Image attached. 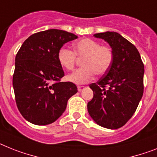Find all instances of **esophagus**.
Segmentation results:
<instances>
[{
  "instance_id": "1",
  "label": "esophagus",
  "mask_w": 157,
  "mask_h": 157,
  "mask_svg": "<svg viewBox=\"0 0 157 157\" xmlns=\"http://www.w3.org/2000/svg\"><path fill=\"white\" fill-rule=\"evenodd\" d=\"M85 89V86H78V91H82Z\"/></svg>"
}]
</instances>
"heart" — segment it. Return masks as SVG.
I'll list each match as a JSON object with an SVG mask.
<instances>
[{"mask_svg":"<svg viewBox=\"0 0 157 157\" xmlns=\"http://www.w3.org/2000/svg\"><path fill=\"white\" fill-rule=\"evenodd\" d=\"M75 52L62 47L58 52V61L65 69L71 71L75 65L77 57L82 58L83 67L67 75V80L76 84L86 83L92 80L96 74L102 75L110 69L113 63L114 54L110 46H101L100 42L84 38L74 44Z\"/></svg>","mask_w":157,"mask_h":157,"instance_id":"heart-1","label":"heart"}]
</instances>
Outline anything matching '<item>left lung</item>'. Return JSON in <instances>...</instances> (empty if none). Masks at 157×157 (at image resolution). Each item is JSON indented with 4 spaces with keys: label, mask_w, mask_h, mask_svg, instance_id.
Segmentation results:
<instances>
[{
    "label": "left lung",
    "mask_w": 157,
    "mask_h": 157,
    "mask_svg": "<svg viewBox=\"0 0 157 157\" xmlns=\"http://www.w3.org/2000/svg\"><path fill=\"white\" fill-rule=\"evenodd\" d=\"M109 44L113 63L96 83H91L93 99L87 110L99 126L109 129L123 127L136 110L144 93L143 62L136 46L116 32L94 34Z\"/></svg>",
    "instance_id": "8db88e82"
}]
</instances>
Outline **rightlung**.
I'll return each mask as SVG.
<instances>
[{
	"label": "right lung",
	"mask_w": 157,
	"mask_h": 157,
	"mask_svg": "<svg viewBox=\"0 0 157 157\" xmlns=\"http://www.w3.org/2000/svg\"><path fill=\"white\" fill-rule=\"evenodd\" d=\"M77 37L67 31L48 29L31 35L18 50L13 76L15 100L21 116L31 124L56 121L68 99L78 92L75 84L60 81L64 71L58 61V50Z\"/></svg>",
	"instance_id": "add662e5"
}]
</instances>
